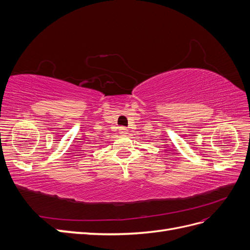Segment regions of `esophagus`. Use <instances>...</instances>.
Listing matches in <instances>:
<instances>
[{
    "instance_id": "34e87169",
    "label": "esophagus",
    "mask_w": 250,
    "mask_h": 250,
    "mask_svg": "<svg viewBox=\"0 0 250 250\" xmlns=\"http://www.w3.org/2000/svg\"><path fill=\"white\" fill-rule=\"evenodd\" d=\"M119 132L121 135H126L128 133V129L126 127H120L119 128Z\"/></svg>"
}]
</instances>
